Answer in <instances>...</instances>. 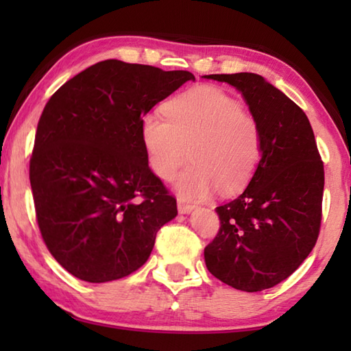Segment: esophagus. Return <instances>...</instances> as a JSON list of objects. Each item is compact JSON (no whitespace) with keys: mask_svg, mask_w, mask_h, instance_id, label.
<instances>
[{"mask_svg":"<svg viewBox=\"0 0 351 351\" xmlns=\"http://www.w3.org/2000/svg\"><path fill=\"white\" fill-rule=\"evenodd\" d=\"M195 209V206L193 204H190V203H186V201L184 199H178V210H180V213H190Z\"/></svg>","mask_w":351,"mask_h":351,"instance_id":"34e87169","label":"esophagus"}]
</instances>
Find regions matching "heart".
I'll return each mask as SVG.
<instances>
[{
  "label": "heart",
  "instance_id": "heart-1",
  "mask_svg": "<svg viewBox=\"0 0 351 351\" xmlns=\"http://www.w3.org/2000/svg\"><path fill=\"white\" fill-rule=\"evenodd\" d=\"M165 116L150 112L141 121V142L154 176L173 180L184 198L203 199L219 189L230 195L245 189L261 159V130L235 97L215 86H195L165 105Z\"/></svg>",
  "mask_w": 351,
  "mask_h": 351
}]
</instances>
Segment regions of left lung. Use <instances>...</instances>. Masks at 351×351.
Listing matches in <instances>:
<instances>
[{
  "label": "left lung",
  "instance_id": "1",
  "mask_svg": "<svg viewBox=\"0 0 351 351\" xmlns=\"http://www.w3.org/2000/svg\"><path fill=\"white\" fill-rule=\"evenodd\" d=\"M232 85L261 130V159L239 198L217 207L219 230L204 249L212 276L235 289L276 287L313 251L322 219L324 162L310 121L252 73L210 74Z\"/></svg>",
  "mask_w": 351,
  "mask_h": 351
}]
</instances>
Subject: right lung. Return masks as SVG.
<instances>
[{
  "instance_id": "add662e5",
  "label": "right lung",
  "mask_w": 351,
  "mask_h": 351,
  "mask_svg": "<svg viewBox=\"0 0 351 351\" xmlns=\"http://www.w3.org/2000/svg\"><path fill=\"white\" fill-rule=\"evenodd\" d=\"M187 80L189 71L105 60L46 104L29 180L41 237L69 274L90 283L127 277L178 215L147 164L141 121Z\"/></svg>"
}]
</instances>
